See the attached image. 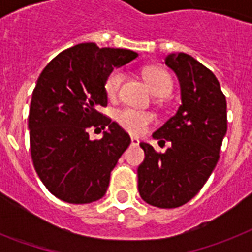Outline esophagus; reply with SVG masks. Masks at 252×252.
Segmentation results:
<instances>
[{
	"label": "esophagus",
	"mask_w": 252,
	"mask_h": 252,
	"mask_svg": "<svg viewBox=\"0 0 252 252\" xmlns=\"http://www.w3.org/2000/svg\"><path fill=\"white\" fill-rule=\"evenodd\" d=\"M130 144H132V145H138V144H140V140H138L137 137H133V136H132V137H130Z\"/></svg>",
	"instance_id": "1"
}]
</instances>
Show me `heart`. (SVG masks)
<instances>
[{"label": "heart", "instance_id": "1", "mask_svg": "<svg viewBox=\"0 0 252 252\" xmlns=\"http://www.w3.org/2000/svg\"><path fill=\"white\" fill-rule=\"evenodd\" d=\"M145 80L150 86L152 91L158 96H165L172 89L171 77L168 73L158 68H148L144 72ZM123 72L120 69H115L108 74L104 82V90L108 98H115L119 93L123 81ZM115 120L119 126L124 128L126 132L133 134H140L148 129V126L153 123L154 115L148 111L136 110L130 107H124L115 112Z\"/></svg>", "mask_w": 252, "mask_h": 252}]
</instances>
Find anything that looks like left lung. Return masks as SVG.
Returning a JSON list of instances; mask_svg holds the SVG:
<instances>
[{"mask_svg": "<svg viewBox=\"0 0 252 252\" xmlns=\"http://www.w3.org/2000/svg\"><path fill=\"white\" fill-rule=\"evenodd\" d=\"M165 64L178 76L182 104L153 133L156 140L171 142L165 153L140 144L145 159L137 176L142 200L170 209L188 203L211 176L226 134L227 116L226 98L209 69L183 52L168 55Z\"/></svg>", "mask_w": 252, "mask_h": 252, "instance_id": "obj_1", "label": "left lung"}]
</instances>
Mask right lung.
Here are the masks:
<instances>
[{
  "label": "right lung",
  "mask_w": 252,
  "mask_h": 252,
  "mask_svg": "<svg viewBox=\"0 0 252 252\" xmlns=\"http://www.w3.org/2000/svg\"><path fill=\"white\" fill-rule=\"evenodd\" d=\"M136 57L129 49L82 43L57 55L37 78L29 114L31 158L43 184L63 201L89 204L107 192L130 137L98 107L107 106L108 74ZM93 126L106 129L100 140L88 138Z\"/></svg>",
  "instance_id": "add662e5"
}]
</instances>
